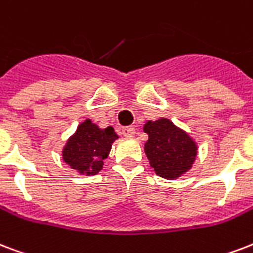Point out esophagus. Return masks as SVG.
I'll return each instance as SVG.
<instances>
[{
	"instance_id": "esophagus-1",
	"label": "esophagus",
	"mask_w": 253,
	"mask_h": 253,
	"mask_svg": "<svg viewBox=\"0 0 253 253\" xmlns=\"http://www.w3.org/2000/svg\"><path fill=\"white\" fill-rule=\"evenodd\" d=\"M123 136H126V138H134L135 136V128L134 127H125L122 130Z\"/></svg>"
}]
</instances>
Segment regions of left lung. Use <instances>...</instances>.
I'll return each instance as SVG.
<instances>
[{
    "mask_svg": "<svg viewBox=\"0 0 253 253\" xmlns=\"http://www.w3.org/2000/svg\"><path fill=\"white\" fill-rule=\"evenodd\" d=\"M143 130L148 135L144 152L157 175L173 180L192 167L198 146L186 131L167 118L148 121Z\"/></svg>",
    "mask_w": 253,
    "mask_h": 253,
    "instance_id": "left-lung-1",
    "label": "left lung"
}]
</instances>
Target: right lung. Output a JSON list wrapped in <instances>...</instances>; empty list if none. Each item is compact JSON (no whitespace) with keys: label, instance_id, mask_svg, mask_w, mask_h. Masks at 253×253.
I'll return each instance as SVG.
<instances>
[{"label":"right lung","instance_id":"right-lung-1","mask_svg":"<svg viewBox=\"0 0 253 253\" xmlns=\"http://www.w3.org/2000/svg\"><path fill=\"white\" fill-rule=\"evenodd\" d=\"M115 139L118 135L113 127L99 128L86 119L67 139L62 151L63 161L82 175H95L103 167V161L109 157Z\"/></svg>","mask_w":253,"mask_h":253}]
</instances>
